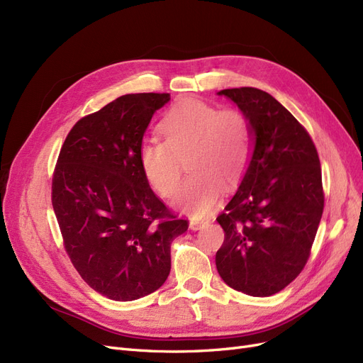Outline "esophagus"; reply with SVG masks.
<instances>
[{"label": "esophagus", "instance_id": "1", "mask_svg": "<svg viewBox=\"0 0 363 363\" xmlns=\"http://www.w3.org/2000/svg\"><path fill=\"white\" fill-rule=\"evenodd\" d=\"M202 225H204V220H198V219H191V222H189V226H191V229H194V230H196V229H199Z\"/></svg>", "mask_w": 363, "mask_h": 363}]
</instances>
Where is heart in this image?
Here are the masks:
<instances>
[{
  "mask_svg": "<svg viewBox=\"0 0 363 363\" xmlns=\"http://www.w3.org/2000/svg\"><path fill=\"white\" fill-rule=\"evenodd\" d=\"M159 129L164 141L152 137L140 144L141 171L157 195L171 196L182 177V161L189 156L192 174L174 196V206L192 216L208 214L223 194V183H238L252 162V125L237 108L186 99L164 116Z\"/></svg>",
  "mask_w": 363,
  "mask_h": 363,
  "instance_id": "obj_1",
  "label": "heart"
}]
</instances>
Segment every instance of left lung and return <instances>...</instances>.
Here are the masks:
<instances>
[{
  "label": "left lung",
  "instance_id": "obj_1",
  "mask_svg": "<svg viewBox=\"0 0 363 363\" xmlns=\"http://www.w3.org/2000/svg\"><path fill=\"white\" fill-rule=\"evenodd\" d=\"M247 116L252 162L225 211V241L216 253L223 281L250 296H271L306 267L320 223L325 194L317 149L294 114L256 88L223 89Z\"/></svg>",
  "mask_w": 363,
  "mask_h": 363
}]
</instances>
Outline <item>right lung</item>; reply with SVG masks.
I'll use <instances>...</instances> for the list:
<instances>
[{
  "label": "right lung",
  "instance_id": "right-lung-1",
  "mask_svg": "<svg viewBox=\"0 0 363 363\" xmlns=\"http://www.w3.org/2000/svg\"><path fill=\"white\" fill-rule=\"evenodd\" d=\"M169 94H128L84 116L68 133L52 179V206L80 277L113 301L161 287L171 242L189 228L144 177L138 149Z\"/></svg>",
  "mask_w": 363,
  "mask_h": 363
}]
</instances>
